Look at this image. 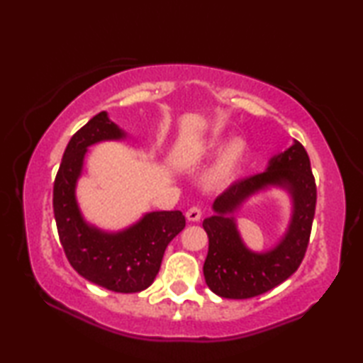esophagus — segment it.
Masks as SVG:
<instances>
[{
	"instance_id": "1",
	"label": "esophagus",
	"mask_w": 363,
	"mask_h": 363,
	"mask_svg": "<svg viewBox=\"0 0 363 363\" xmlns=\"http://www.w3.org/2000/svg\"><path fill=\"white\" fill-rule=\"evenodd\" d=\"M186 218L190 220V223H196V220H200V218H201V210L196 206H192L190 210H187Z\"/></svg>"
}]
</instances>
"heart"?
<instances>
[{"label": "heart", "instance_id": "obj_1", "mask_svg": "<svg viewBox=\"0 0 363 363\" xmlns=\"http://www.w3.org/2000/svg\"><path fill=\"white\" fill-rule=\"evenodd\" d=\"M220 138H210L196 145V149L190 153V160L195 163L203 162L211 155H214L220 147ZM245 155H247V143L242 138H232L223 149H220L218 158L203 176V182L208 189L220 190L225 189L235 179V176L240 169Z\"/></svg>", "mask_w": 363, "mask_h": 363}]
</instances>
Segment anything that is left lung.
I'll return each mask as SVG.
<instances>
[{"instance_id": "1", "label": "left lung", "mask_w": 363, "mask_h": 363, "mask_svg": "<svg viewBox=\"0 0 363 363\" xmlns=\"http://www.w3.org/2000/svg\"><path fill=\"white\" fill-rule=\"evenodd\" d=\"M269 188L289 194L292 216L274 247L253 252L242 242L235 214L250 198ZM315 201L311 160L298 140L270 158L264 173L232 184L214 200L213 216L203 220L210 242L203 264L208 288L220 298L248 299L284 284L296 272L306 255Z\"/></svg>"}]
</instances>
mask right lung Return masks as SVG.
<instances>
[{"label":"right lung","mask_w":363,"mask_h":363,"mask_svg":"<svg viewBox=\"0 0 363 363\" xmlns=\"http://www.w3.org/2000/svg\"><path fill=\"white\" fill-rule=\"evenodd\" d=\"M126 138L107 112L97 113L73 134L54 181L52 206L60 243L72 267L110 291L139 293L153 284L168 243L186 227L184 214L177 210L150 211L112 232L88 223L77 200V184L89 147Z\"/></svg>","instance_id":"obj_1"}]
</instances>
